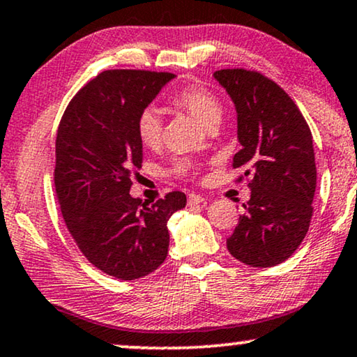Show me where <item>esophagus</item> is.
<instances>
[{"mask_svg": "<svg viewBox=\"0 0 357 357\" xmlns=\"http://www.w3.org/2000/svg\"><path fill=\"white\" fill-rule=\"evenodd\" d=\"M204 198L198 193H190L188 195V206H196V204H203Z\"/></svg>", "mask_w": 357, "mask_h": 357, "instance_id": "obj_1", "label": "esophagus"}]
</instances>
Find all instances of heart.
Masks as SVG:
<instances>
[{
	"instance_id": "1",
	"label": "heart",
	"mask_w": 357,
	"mask_h": 357,
	"mask_svg": "<svg viewBox=\"0 0 357 357\" xmlns=\"http://www.w3.org/2000/svg\"><path fill=\"white\" fill-rule=\"evenodd\" d=\"M175 106L182 107L191 116L198 119L201 126L213 128L219 126L222 121V105L213 91L201 85H188L178 90L172 96ZM164 121L161 112L154 106H148L142 109L137 117V135L144 146L156 148L162 140ZM193 169V162L190 159H177L170 167V172L175 175H187Z\"/></svg>"
}]
</instances>
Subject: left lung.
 Wrapping results in <instances>:
<instances>
[{"label":"left lung","instance_id":"8db88e82","mask_svg":"<svg viewBox=\"0 0 357 357\" xmlns=\"http://www.w3.org/2000/svg\"><path fill=\"white\" fill-rule=\"evenodd\" d=\"M214 77L236 109L241 149L234 167L251 177V198L227 250L251 267L277 266L296 251L311 224L317 180L312 133L285 90L259 72L222 69Z\"/></svg>","mask_w":357,"mask_h":357}]
</instances>
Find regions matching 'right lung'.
Returning <instances> with one entry per match:
<instances>
[{"label":"right lung","mask_w":357,"mask_h":357,"mask_svg":"<svg viewBox=\"0 0 357 357\" xmlns=\"http://www.w3.org/2000/svg\"><path fill=\"white\" fill-rule=\"evenodd\" d=\"M170 72L105 70L72 98L56 137L54 187L72 238L93 266L137 280L167 257V222L187 196L170 191L154 204L130 196L142 167L137 117Z\"/></svg>","instance_id":"add662e5"}]
</instances>
